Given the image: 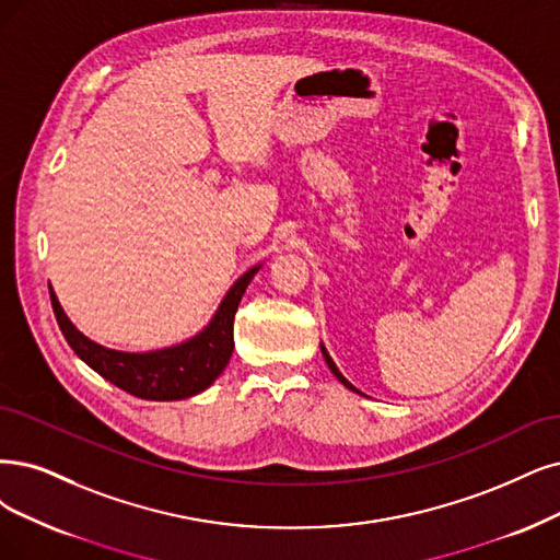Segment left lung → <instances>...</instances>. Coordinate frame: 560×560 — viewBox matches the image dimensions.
Returning a JSON list of instances; mask_svg holds the SVG:
<instances>
[{
	"label": "left lung",
	"instance_id": "left-lung-1",
	"mask_svg": "<svg viewBox=\"0 0 560 560\" xmlns=\"http://www.w3.org/2000/svg\"><path fill=\"white\" fill-rule=\"evenodd\" d=\"M320 350H323V358H325V362H327V366H329V371H332V374L337 376V381L343 385V387H348L350 392H358V395H360V389L353 385V383H348L346 378H343V374H341V371L337 369V364H335V360L332 358H329V353H327V348L320 343Z\"/></svg>",
	"mask_w": 560,
	"mask_h": 560
}]
</instances>
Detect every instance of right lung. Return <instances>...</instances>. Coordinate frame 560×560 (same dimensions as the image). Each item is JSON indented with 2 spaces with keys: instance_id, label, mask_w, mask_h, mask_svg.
I'll use <instances>...</instances> for the list:
<instances>
[{
  "instance_id": "obj_1",
  "label": "right lung",
  "mask_w": 560,
  "mask_h": 560,
  "mask_svg": "<svg viewBox=\"0 0 560 560\" xmlns=\"http://www.w3.org/2000/svg\"><path fill=\"white\" fill-rule=\"evenodd\" d=\"M260 267L262 265H254L252 269H246L228 288L214 316L198 335L168 348L148 350V353H129V350H115L92 341L69 320L52 288L50 302L61 335L73 348V353L92 366L98 376L138 399L177 401L200 395L223 374V369L231 362L235 348L233 320L237 306L246 285L252 283Z\"/></svg>"
}]
</instances>
